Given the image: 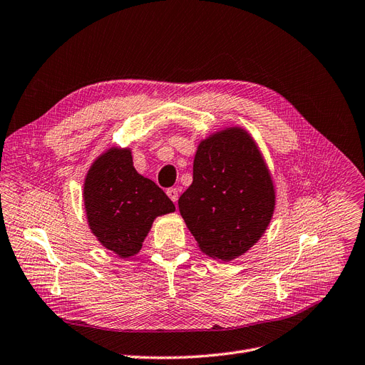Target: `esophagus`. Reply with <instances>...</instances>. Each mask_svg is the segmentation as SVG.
<instances>
[{
  "label": "esophagus",
  "mask_w": 365,
  "mask_h": 365,
  "mask_svg": "<svg viewBox=\"0 0 365 365\" xmlns=\"http://www.w3.org/2000/svg\"><path fill=\"white\" fill-rule=\"evenodd\" d=\"M166 193H168V196L170 197L172 202H177V200H178V190H177V188L170 187V188H168Z\"/></svg>",
  "instance_id": "1"
}]
</instances>
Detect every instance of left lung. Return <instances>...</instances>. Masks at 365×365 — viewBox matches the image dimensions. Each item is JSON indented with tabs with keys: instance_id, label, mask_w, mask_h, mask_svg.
I'll return each instance as SVG.
<instances>
[{
	"instance_id": "1",
	"label": "left lung",
	"mask_w": 365,
	"mask_h": 365,
	"mask_svg": "<svg viewBox=\"0 0 365 365\" xmlns=\"http://www.w3.org/2000/svg\"><path fill=\"white\" fill-rule=\"evenodd\" d=\"M178 207L199 249L210 257L229 262L264 235L275 192L264 157L245 130L229 127L199 143L193 182Z\"/></svg>"
}]
</instances>
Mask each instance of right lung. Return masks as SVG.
Listing matches in <instances>:
<instances>
[{
    "label": "right lung",
    "instance_id": "1",
    "mask_svg": "<svg viewBox=\"0 0 365 365\" xmlns=\"http://www.w3.org/2000/svg\"><path fill=\"white\" fill-rule=\"evenodd\" d=\"M83 202L91 232L120 257L135 256L154 218L175 211L162 188L136 172L132 151L116 147L101 154L86 173Z\"/></svg>",
    "mask_w": 365,
    "mask_h": 365
}]
</instances>
